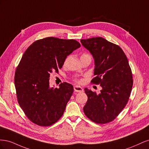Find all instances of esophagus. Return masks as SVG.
Returning <instances> with one entry per match:
<instances>
[{
	"instance_id": "esophagus-1",
	"label": "esophagus",
	"mask_w": 149,
	"mask_h": 149,
	"mask_svg": "<svg viewBox=\"0 0 149 149\" xmlns=\"http://www.w3.org/2000/svg\"><path fill=\"white\" fill-rule=\"evenodd\" d=\"M74 91H76V92H81V91H83V88L81 86H74Z\"/></svg>"
}]
</instances>
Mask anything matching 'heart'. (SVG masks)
Masks as SVG:
<instances>
[{"instance_id": "obj_1", "label": "heart", "mask_w": 149, "mask_h": 149, "mask_svg": "<svg viewBox=\"0 0 149 149\" xmlns=\"http://www.w3.org/2000/svg\"><path fill=\"white\" fill-rule=\"evenodd\" d=\"M78 82H80V81H78Z\"/></svg>"}]
</instances>
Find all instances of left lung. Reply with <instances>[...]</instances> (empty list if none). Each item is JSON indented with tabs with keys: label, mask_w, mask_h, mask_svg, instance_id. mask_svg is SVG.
Masks as SVG:
<instances>
[{
	"label": "left lung",
	"mask_w": 149,
	"mask_h": 149,
	"mask_svg": "<svg viewBox=\"0 0 149 149\" xmlns=\"http://www.w3.org/2000/svg\"><path fill=\"white\" fill-rule=\"evenodd\" d=\"M83 46L94 60L91 83L100 84L97 94L84 88L88 101L83 107L85 115L97 124L113 120L126 106L132 88L133 79L127 56L118 45L102 37L81 39Z\"/></svg>",
	"instance_id": "left-lung-1"
}]
</instances>
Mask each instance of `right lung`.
<instances>
[{"label": "right lung", "instance_id": "1", "mask_svg": "<svg viewBox=\"0 0 149 149\" xmlns=\"http://www.w3.org/2000/svg\"><path fill=\"white\" fill-rule=\"evenodd\" d=\"M81 47L74 40L47 37L26 49L15 73V86L20 107L34 124L49 126L60 119L73 93L64 82L59 88L49 86V76L58 72L67 56Z\"/></svg>", "mask_w": 149, "mask_h": 149}]
</instances>
